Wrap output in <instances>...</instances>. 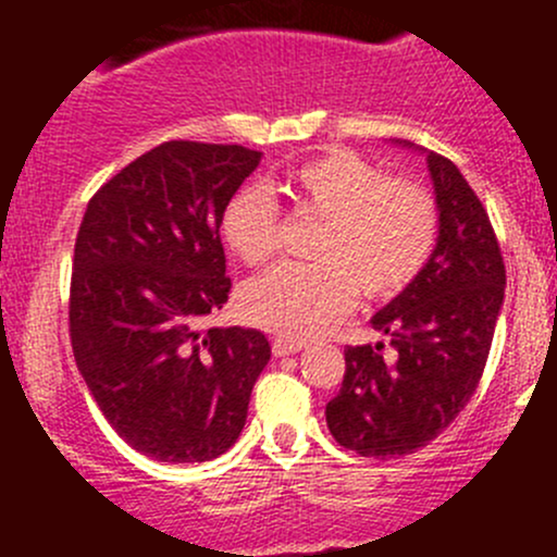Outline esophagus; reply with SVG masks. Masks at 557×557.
<instances>
[{
    "label": "esophagus",
    "mask_w": 557,
    "mask_h": 557,
    "mask_svg": "<svg viewBox=\"0 0 557 557\" xmlns=\"http://www.w3.org/2000/svg\"><path fill=\"white\" fill-rule=\"evenodd\" d=\"M305 350V342H290V339H274L272 342V352L277 358H285V356H294V352Z\"/></svg>",
    "instance_id": "obj_1"
}]
</instances>
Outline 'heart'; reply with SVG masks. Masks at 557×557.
<instances>
[{"label": "heart", "instance_id": "obj_1", "mask_svg": "<svg viewBox=\"0 0 557 557\" xmlns=\"http://www.w3.org/2000/svg\"><path fill=\"white\" fill-rule=\"evenodd\" d=\"M296 205L323 215L314 263H280L243 290L250 323L288 339H312L363 299L407 288L436 245L434 199L409 180H391L352 150H329L288 177ZM221 234L247 267H261L280 247V210L269 194L243 188L226 201Z\"/></svg>", "mask_w": 557, "mask_h": 557}]
</instances>
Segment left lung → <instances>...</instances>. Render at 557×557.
<instances>
[{
  "instance_id": "left-lung-1",
  "label": "left lung",
  "mask_w": 557,
  "mask_h": 557,
  "mask_svg": "<svg viewBox=\"0 0 557 557\" xmlns=\"http://www.w3.org/2000/svg\"><path fill=\"white\" fill-rule=\"evenodd\" d=\"M425 153L436 196L434 252L418 277L372 318L391 336L396 361L383 345L345 350V380L325 404L331 436L367 458H401L442 434L469 404L491 352L504 305L502 250L487 212L458 166Z\"/></svg>"
}]
</instances>
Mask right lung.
<instances>
[{
	"label": "right lung",
	"instance_id": "right-lung-1",
	"mask_svg": "<svg viewBox=\"0 0 557 557\" xmlns=\"http://www.w3.org/2000/svg\"><path fill=\"white\" fill-rule=\"evenodd\" d=\"M258 164L243 145L172 139L107 180L77 232V369L112 429L161 463L226 453L272 358L256 329H196L228 301L221 215Z\"/></svg>",
	"mask_w": 557,
	"mask_h": 557
}]
</instances>
